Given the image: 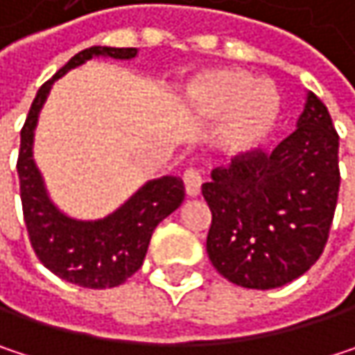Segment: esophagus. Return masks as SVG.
I'll list each match as a JSON object with an SVG mask.
<instances>
[{"label": "esophagus", "instance_id": "1", "mask_svg": "<svg viewBox=\"0 0 355 355\" xmlns=\"http://www.w3.org/2000/svg\"><path fill=\"white\" fill-rule=\"evenodd\" d=\"M182 180H184L187 195H191V197H197V195L201 193L203 175H201L197 168H187V171H184V175H182Z\"/></svg>", "mask_w": 355, "mask_h": 355}]
</instances>
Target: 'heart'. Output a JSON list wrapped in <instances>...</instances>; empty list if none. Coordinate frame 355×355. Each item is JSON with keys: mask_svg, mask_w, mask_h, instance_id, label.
<instances>
[{"mask_svg": "<svg viewBox=\"0 0 355 355\" xmlns=\"http://www.w3.org/2000/svg\"><path fill=\"white\" fill-rule=\"evenodd\" d=\"M191 98L203 116H226L224 137L234 152H248L263 144L279 112L275 86L269 80H252L239 69H216L199 76L191 88Z\"/></svg>", "mask_w": 355, "mask_h": 355, "instance_id": "obj_1", "label": "heart"}]
</instances>
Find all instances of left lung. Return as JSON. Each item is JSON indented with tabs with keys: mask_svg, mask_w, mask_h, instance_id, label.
<instances>
[{
	"mask_svg": "<svg viewBox=\"0 0 355 355\" xmlns=\"http://www.w3.org/2000/svg\"><path fill=\"white\" fill-rule=\"evenodd\" d=\"M339 135L309 92L298 127L271 152L239 154L211 171L207 254L228 282L279 288L306 273L329 239L339 195Z\"/></svg>",
	"mask_w": 355,
	"mask_h": 355,
	"instance_id": "left-lung-1",
	"label": "left lung"
}]
</instances>
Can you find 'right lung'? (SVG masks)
Wrapping results in <instances>:
<instances>
[{
	"instance_id": "1",
	"label": "right lung",
	"mask_w": 355,
	"mask_h": 355,
	"mask_svg": "<svg viewBox=\"0 0 355 355\" xmlns=\"http://www.w3.org/2000/svg\"><path fill=\"white\" fill-rule=\"evenodd\" d=\"M137 49L90 46L73 55L36 92L26 123L20 131L18 178L22 211L31 245L40 263L57 277L82 288L103 290L125 284L144 263L154 228L171 216L184 199V184L178 177L146 182L125 205L105 220L82 222L67 218L49 199L42 177L33 160V139L38 112L53 82L92 57L131 59Z\"/></svg>"
}]
</instances>
